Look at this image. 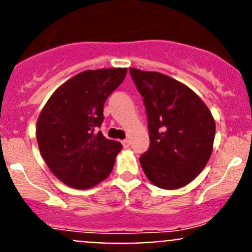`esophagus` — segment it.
Instances as JSON below:
<instances>
[{"mask_svg": "<svg viewBox=\"0 0 252 252\" xmlns=\"http://www.w3.org/2000/svg\"><path fill=\"white\" fill-rule=\"evenodd\" d=\"M122 145H123V147H129L130 140H129V139H124V140H122Z\"/></svg>", "mask_w": 252, "mask_h": 252, "instance_id": "obj_1", "label": "esophagus"}]
</instances>
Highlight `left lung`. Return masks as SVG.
Instances as JSON below:
<instances>
[{"label":"left lung","instance_id":"obj_1","mask_svg":"<svg viewBox=\"0 0 252 252\" xmlns=\"http://www.w3.org/2000/svg\"><path fill=\"white\" fill-rule=\"evenodd\" d=\"M144 97L150 147L140 156L147 179L162 189L185 187L210 159L216 123L190 88L158 72L129 68Z\"/></svg>","mask_w":252,"mask_h":252}]
</instances>
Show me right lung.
<instances>
[{
  "label": "right lung",
  "instance_id": "add662e5",
  "mask_svg": "<svg viewBox=\"0 0 252 252\" xmlns=\"http://www.w3.org/2000/svg\"><path fill=\"white\" fill-rule=\"evenodd\" d=\"M126 75V68L85 70L60 86L42 108L36 140L53 174L75 189H89L110 175L122 150L97 131L103 105Z\"/></svg>",
  "mask_w": 252,
  "mask_h": 252
}]
</instances>
